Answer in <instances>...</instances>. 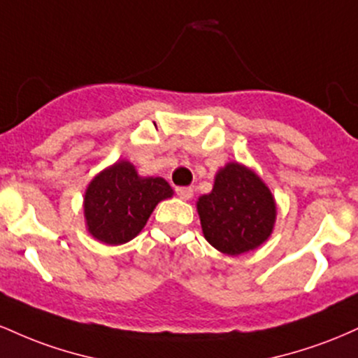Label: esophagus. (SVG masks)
<instances>
[{"label":"esophagus","instance_id":"34e87169","mask_svg":"<svg viewBox=\"0 0 358 358\" xmlns=\"http://www.w3.org/2000/svg\"><path fill=\"white\" fill-rule=\"evenodd\" d=\"M175 190H176V195L182 196L183 200L192 199V195H193V188L192 187H176Z\"/></svg>","mask_w":358,"mask_h":358}]
</instances>
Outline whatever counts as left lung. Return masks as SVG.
I'll return each instance as SVG.
<instances>
[{
	"instance_id": "1",
	"label": "left lung",
	"mask_w": 358,
	"mask_h": 358,
	"mask_svg": "<svg viewBox=\"0 0 358 358\" xmlns=\"http://www.w3.org/2000/svg\"><path fill=\"white\" fill-rule=\"evenodd\" d=\"M208 244L227 256L259 248L273 234L276 202L259 176L241 163H227L215 175L210 193L196 202Z\"/></svg>"
}]
</instances>
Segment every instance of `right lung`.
<instances>
[{
    "mask_svg": "<svg viewBox=\"0 0 358 358\" xmlns=\"http://www.w3.org/2000/svg\"><path fill=\"white\" fill-rule=\"evenodd\" d=\"M173 190L162 176H139L129 162H117L89 183L84 217L94 239L109 245L129 242L146 225L151 212Z\"/></svg>",
    "mask_w": 358,
    "mask_h": 358,
    "instance_id": "right-lung-1",
    "label": "right lung"
}]
</instances>
